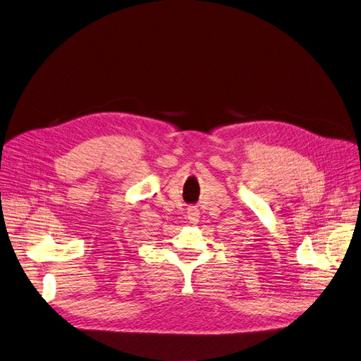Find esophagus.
<instances>
[{"label":"esophagus","instance_id":"esophagus-1","mask_svg":"<svg viewBox=\"0 0 361 361\" xmlns=\"http://www.w3.org/2000/svg\"><path fill=\"white\" fill-rule=\"evenodd\" d=\"M199 218H200V212L197 207H188L187 209V219L190 221V224H197L199 222Z\"/></svg>","mask_w":361,"mask_h":361}]
</instances>
